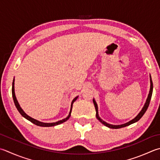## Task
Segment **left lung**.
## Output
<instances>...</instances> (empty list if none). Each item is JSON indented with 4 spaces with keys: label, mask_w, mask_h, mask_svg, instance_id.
<instances>
[{
    "label": "left lung",
    "mask_w": 160,
    "mask_h": 160,
    "mask_svg": "<svg viewBox=\"0 0 160 160\" xmlns=\"http://www.w3.org/2000/svg\"><path fill=\"white\" fill-rule=\"evenodd\" d=\"M150 82H151V87H150V91H149V93H148V98H147L146 101L145 102L144 105H143V108L142 109V110L140 111L139 113L137 114L136 117L133 118V119L127 122V123H123V124H121V125H112V124H109V123H107V122L104 121L102 119H101V118H100L99 115H98V105H97V103H96V102L95 101V99L93 98V104H94L96 112V117L97 118V119H98L100 122H101V123H102L103 125H104V126H107V127H108L109 128H112V129H118V128L126 127V126H130V125L134 123H136V122L138 121L140 119V118L143 117V115L145 114V112H146L147 109H148V105L150 104V101H151L152 93V89H153V85H152V79H151V75H150Z\"/></svg>",
    "instance_id": "left-lung-1"
}]
</instances>
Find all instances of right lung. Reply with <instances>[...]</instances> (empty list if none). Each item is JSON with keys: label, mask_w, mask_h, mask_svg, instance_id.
<instances>
[{"label": "right lung", "mask_w": 160, "mask_h": 160, "mask_svg": "<svg viewBox=\"0 0 160 160\" xmlns=\"http://www.w3.org/2000/svg\"><path fill=\"white\" fill-rule=\"evenodd\" d=\"M12 97H13V100H14V104L16 108H17L18 111L19 112V113L23 116V117L26 118L27 120L30 121V122H32V123L37 125V126H42V127H51V126H58V125L61 124L62 123H64V122L67 121L68 118H70L71 117V110H72V108H73V102L76 101L77 98H78V96H76V98H75L73 101L71 102V109H70V112H69V114H68V117L67 118H64V119L60 120V121H58L57 122H54V123H43V122H41L39 121H37L36 119H34V118L30 117V116H28L27 114L25 113V112L22 109V108H21V106L19 105V103H18L17 99V97L15 96V92H14V78L13 80V82H12Z\"/></svg>", "instance_id": "obj_1"}]
</instances>
